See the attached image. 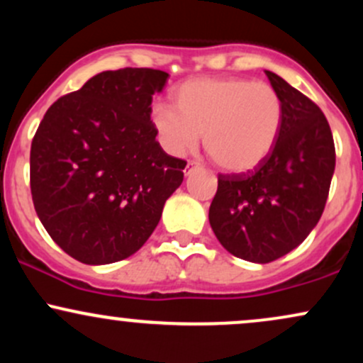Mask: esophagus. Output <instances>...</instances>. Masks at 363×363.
I'll return each instance as SVG.
<instances>
[{
  "label": "esophagus",
  "instance_id": "obj_1",
  "mask_svg": "<svg viewBox=\"0 0 363 363\" xmlns=\"http://www.w3.org/2000/svg\"><path fill=\"white\" fill-rule=\"evenodd\" d=\"M198 167H199V164H198V162H194V160H189V162H187L186 169H184V174H186V176H189V174L193 172L194 169H198Z\"/></svg>",
  "mask_w": 363,
  "mask_h": 363
}]
</instances>
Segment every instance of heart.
I'll use <instances>...</instances> for the list:
<instances>
[{"label": "heart", "instance_id": "obj_1", "mask_svg": "<svg viewBox=\"0 0 363 363\" xmlns=\"http://www.w3.org/2000/svg\"><path fill=\"white\" fill-rule=\"evenodd\" d=\"M173 107L157 104L152 119L162 147L172 155L196 148L199 135L218 167L242 174L259 167L277 147L283 101L268 83L237 77L196 78L179 85Z\"/></svg>", "mask_w": 363, "mask_h": 363}]
</instances>
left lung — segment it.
Here are the masks:
<instances>
[{
    "instance_id": "left-lung-1",
    "label": "left lung",
    "mask_w": 363,
    "mask_h": 363,
    "mask_svg": "<svg viewBox=\"0 0 363 363\" xmlns=\"http://www.w3.org/2000/svg\"><path fill=\"white\" fill-rule=\"evenodd\" d=\"M266 77L285 109L277 147L254 172L220 174L208 213L228 252L259 264L294 251L318 225L336 164L323 111L277 73Z\"/></svg>"
}]
</instances>
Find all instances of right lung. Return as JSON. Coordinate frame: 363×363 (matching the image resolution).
I'll list each match as a JSON object with an SVG mask.
<instances>
[{
	"instance_id": "right-lung-1",
	"label": "right lung",
	"mask_w": 363,
	"mask_h": 363,
	"mask_svg": "<svg viewBox=\"0 0 363 363\" xmlns=\"http://www.w3.org/2000/svg\"><path fill=\"white\" fill-rule=\"evenodd\" d=\"M169 73L124 68L91 77L45 112L30 148L37 216L85 264L126 259L148 240L186 162L155 140L153 95Z\"/></svg>"
}]
</instances>
